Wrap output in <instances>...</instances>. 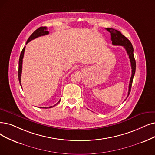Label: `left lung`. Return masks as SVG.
Wrapping results in <instances>:
<instances>
[{
	"label": "left lung",
	"instance_id": "1",
	"mask_svg": "<svg viewBox=\"0 0 155 155\" xmlns=\"http://www.w3.org/2000/svg\"><path fill=\"white\" fill-rule=\"evenodd\" d=\"M106 30L109 32L110 33L111 41H112L113 45L122 46L124 47L129 57L130 61L131 67H132V76L130 78V83L128 86V92L127 95V97H128L130 93L133 79L135 72V67H136L135 60L134 54V48L130 41L125 35H123L120 31L115 30L114 28H107Z\"/></svg>",
	"mask_w": 155,
	"mask_h": 155
}]
</instances>
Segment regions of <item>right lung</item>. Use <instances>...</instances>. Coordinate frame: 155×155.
I'll return each instance as SVG.
<instances>
[{"label":"right lung","mask_w":155,"mask_h":155,"mask_svg":"<svg viewBox=\"0 0 155 155\" xmlns=\"http://www.w3.org/2000/svg\"><path fill=\"white\" fill-rule=\"evenodd\" d=\"M49 34V32L47 30V27H39V28H38L37 30H35L34 32L32 34V35H31L29 38L28 39L27 41V43L26 45L27 44L28 42H29L30 41H32L37 38H38V37H40V36H42V35H48ZM25 46L22 51H21V53L20 54V59H19V67H18V79H19V82H20V84L21 86V72H22V62H23V56H24V52H25ZM60 102V100L55 105H54L53 106H50V107H41V108H43V109H47V108H51V107H53L54 106H56L57 104H58L59 102Z\"/></svg>","instance_id":"right-lung-1"}]
</instances>
